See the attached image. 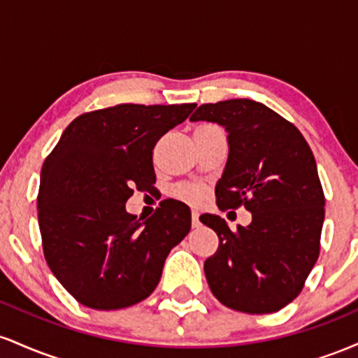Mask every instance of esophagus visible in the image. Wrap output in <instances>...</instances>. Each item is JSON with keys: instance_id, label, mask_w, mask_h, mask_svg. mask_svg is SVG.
Returning <instances> with one entry per match:
<instances>
[{"instance_id": "1", "label": "esophagus", "mask_w": 358, "mask_h": 358, "mask_svg": "<svg viewBox=\"0 0 358 358\" xmlns=\"http://www.w3.org/2000/svg\"><path fill=\"white\" fill-rule=\"evenodd\" d=\"M192 224L193 227H199L200 225V213L196 210H192Z\"/></svg>"}]
</instances>
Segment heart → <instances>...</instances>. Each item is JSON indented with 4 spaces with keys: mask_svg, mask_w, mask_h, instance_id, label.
Instances as JSON below:
<instances>
[{
    "mask_svg": "<svg viewBox=\"0 0 358 358\" xmlns=\"http://www.w3.org/2000/svg\"><path fill=\"white\" fill-rule=\"evenodd\" d=\"M176 195L180 199L188 200V202H195V200H199L202 196V190L199 187H178L176 188Z\"/></svg>",
    "mask_w": 358,
    "mask_h": 358,
    "instance_id": "1",
    "label": "heart"
}]
</instances>
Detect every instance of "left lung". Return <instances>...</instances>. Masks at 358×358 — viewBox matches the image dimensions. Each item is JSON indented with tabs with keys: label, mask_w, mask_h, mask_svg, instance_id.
Returning <instances> with one entry per match:
<instances>
[{
	"label": "left lung",
	"mask_w": 358,
	"mask_h": 358,
	"mask_svg": "<svg viewBox=\"0 0 358 358\" xmlns=\"http://www.w3.org/2000/svg\"><path fill=\"white\" fill-rule=\"evenodd\" d=\"M190 121L225 127L229 158L217 205L252 213L236 231L219 215H200L219 236L203 264L213 296L242 313L279 311L301 293L320 254L324 195L313 151L296 126L250 99L202 104Z\"/></svg>",
	"instance_id": "left-lung-1"
}]
</instances>
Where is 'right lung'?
I'll return each mask as SVG.
<instances>
[{
    "instance_id": "1",
    "label": "right lung",
    "mask_w": 358,
    "mask_h": 358,
    "mask_svg": "<svg viewBox=\"0 0 358 358\" xmlns=\"http://www.w3.org/2000/svg\"><path fill=\"white\" fill-rule=\"evenodd\" d=\"M196 104H119L80 114L47 156L38 225L48 268L80 305L121 310L150 296L165 259L190 232L188 205L166 199L141 222L134 188L153 190V148Z\"/></svg>"
}]
</instances>
